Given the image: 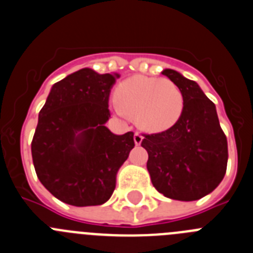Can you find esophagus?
<instances>
[{"label":"esophagus","instance_id":"esophagus-1","mask_svg":"<svg viewBox=\"0 0 253 253\" xmlns=\"http://www.w3.org/2000/svg\"><path fill=\"white\" fill-rule=\"evenodd\" d=\"M142 135H141L140 132H135V136H133V140H135L136 145H140L142 142Z\"/></svg>","mask_w":253,"mask_h":253}]
</instances>
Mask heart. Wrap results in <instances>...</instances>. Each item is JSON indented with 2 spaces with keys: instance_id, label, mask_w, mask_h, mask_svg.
I'll list each match as a JSON object with an SVG mask.
<instances>
[{
  "instance_id": "1",
  "label": "heart",
  "mask_w": 253,
  "mask_h": 253,
  "mask_svg": "<svg viewBox=\"0 0 253 253\" xmlns=\"http://www.w3.org/2000/svg\"><path fill=\"white\" fill-rule=\"evenodd\" d=\"M117 110L135 115L147 131H164L179 120L184 107L180 88L169 79L135 76L122 82L115 93Z\"/></svg>"
}]
</instances>
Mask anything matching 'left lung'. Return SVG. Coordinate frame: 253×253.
<instances>
[{
    "label": "left lung",
    "instance_id": "8db88e82",
    "mask_svg": "<svg viewBox=\"0 0 253 253\" xmlns=\"http://www.w3.org/2000/svg\"><path fill=\"white\" fill-rule=\"evenodd\" d=\"M180 88L184 107L174 126L143 133L152 185L166 198L192 202L219 185L227 170L228 145L214 103L194 81L171 69L163 72Z\"/></svg>",
    "mask_w": 253,
    "mask_h": 253
}]
</instances>
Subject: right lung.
I'll return each instance as SVG.
<instances>
[{"mask_svg":"<svg viewBox=\"0 0 253 253\" xmlns=\"http://www.w3.org/2000/svg\"><path fill=\"white\" fill-rule=\"evenodd\" d=\"M118 74L84 68L55 83L31 142L39 180L76 207L101 206L116 188V175L133 146V132L115 135L104 126Z\"/></svg>","mask_w":253,"mask_h":253,"instance_id":"right-lung-1","label":"right lung"}]
</instances>
